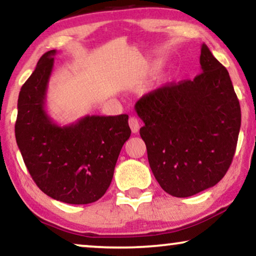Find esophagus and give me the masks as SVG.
I'll list each match as a JSON object with an SVG mask.
<instances>
[{
	"label": "esophagus",
	"instance_id": "esophagus-1",
	"mask_svg": "<svg viewBox=\"0 0 256 256\" xmlns=\"http://www.w3.org/2000/svg\"><path fill=\"white\" fill-rule=\"evenodd\" d=\"M129 127L132 132H138L140 130V121L135 116L129 118Z\"/></svg>",
	"mask_w": 256,
	"mask_h": 256
}]
</instances>
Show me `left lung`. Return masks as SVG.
Wrapping results in <instances>:
<instances>
[{
    "label": "left lung",
    "instance_id": "1",
    "mask_svg": "<svg viewBox=\"0 0 256 256\" xmlns=\"http://www.w3.org/2000/svg\"><path fill=\"white\" fill-rule=\"evenodd\" d=\"M194 80L166 84L143 96L135 110L140 135L160 188L185 198L214 186L236 152L241 110L227 70L202 45Z\"/></svg>",
    "mask_w": 256,
    "mask_h": 256
}]
</instances>
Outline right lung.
Instances as JSON below:
<instances>
[{
	"label": "right lung",
	"instance_id": "obj_1",
	"mask_svg": "<svg viewBox=\"0 0 256 256\" xmlns=\"http://www.w3.org/2000/svg\"><path fill=\"white\" fill-rule=\"evenodd\" d=\"M56 50L42 56L17 104L16 142L37 186L56 200L90 204L106 194L122 146L132 134L128 115H86L59 126L45 110Z\"/></svg>",
	"mask_w": 256,
	"mask_h": 256
}]
</instances>
